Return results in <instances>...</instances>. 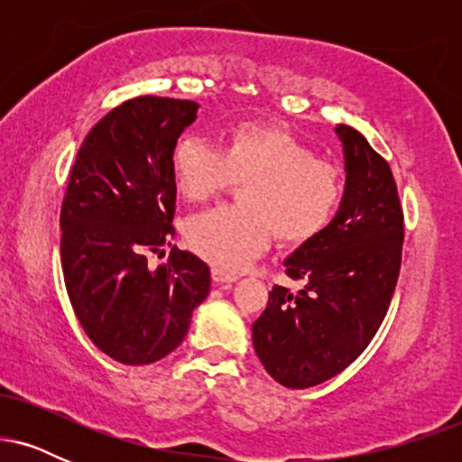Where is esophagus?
<instances>
[{"label":"esophagus","instance_id":"34e87169","mask_svg":"<svg viewBox=\"0 0 462 462\" xmlns=\"http://www.w3.org/2000/svg\"><path fill=\"white\" fill-rule=\"evenodd\" d=\"M236 280V275L235 273H226V272H221V269H213V282L215 284H219V286H230L232 282H235Z\"/></svg>","mask_w":462,"mask_h":462}]
</instances>
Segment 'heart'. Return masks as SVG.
Returning <instances> with one entry per match:
<instances>
[{
  "label": "heart",
  "mask_w": 462,
  "mask_h": 462,
  "mask_svg": "<svg viewBox=\"0 0 462 462\" xmlns=\"http://www.w3.org/2000/svg\"><path fill=\"white\" fill-rule=\"evenodd\" d=\"M171 176L189 201L243 182L238 208L219 206L184 226L187 245L221 272H236L258 256L272 232L282 245L321 235L343 199L337 164L317 158L291 132L263 124L235 125L219 150L198 136H182L171 152Z\"/></svg>",
  "instance_id": "1"
}]
</instances>
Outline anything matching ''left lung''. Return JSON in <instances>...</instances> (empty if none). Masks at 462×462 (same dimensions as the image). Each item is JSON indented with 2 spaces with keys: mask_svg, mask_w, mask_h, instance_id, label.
I'll return each mask as SVG.
<instances>
[{
  "mask_svg": "<svg viewBox=\"0 0 462 462\" xmlns=\"http://www.w3.org/2000/svg\"><path fill=\"white\" fill-rule=\"evenodd\" d=\"M346 156V190L330 226L291 254L254 321V349L275 383L309 389L341 374L378 332L397 284L404 213L389 162L358 130L337 125Z\"/></svg>",
  "mask_w": 462,
  "mask_h": 462,
  "instance_id": "1",
  "label": "left lung"
}]
</instances>
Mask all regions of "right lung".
I'll return each instance as SVG.
<instances>
[{
    "mask_svg": "<svg viewBox=\"0 0 462 462\" xmlns=\"http://www.w3.org/2000/svg\"><path fill=\"white\" fill-rule=\"evenodd\" d=\"M198 108L128 99L93 125L71 167L60 208L65 286L87 337L116 363L171 354L210 291L208 264L195 254L173 247L158 269L147 264L176 235L171 152Z\"/></svg>",
    "mask_w": 462,
    "mask_h": 462,
    "instance_id": "add662e5",
    "label": "right lung"
}]
</instances>
